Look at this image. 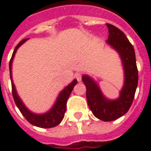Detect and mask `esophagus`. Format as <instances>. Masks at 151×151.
I'll list each match as a JSON object with an SVG mask.
<instances>
[{"mask_svg": "<svg viewBox=\"0 0 151 151\" xmlns=\"http://www.w3.org/2000/svg\"><path fill=\"white\" fill-rule=\"evenodd\" d=\"M81 77H82V75H81V73H77L75 74L76 79H77L78 81H81Z\"/></svg>", "mask_w": 151, "mask_h": 151, "instance_id": "34e87169", "label": "esophagus"}]
</instances>
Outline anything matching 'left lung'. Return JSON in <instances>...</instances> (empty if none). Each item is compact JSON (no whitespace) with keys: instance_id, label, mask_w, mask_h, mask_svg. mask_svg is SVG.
Masks as SVG:
<instances>
[{"instance_id":"8db88e82","label":"left lung","mask_w":151,"mask_h":151,"mask_svg":"<svg viewBox=\"0 0 151 151\" xmlns=\"http://www.w3.org/2000/svg\"><path fill=\"white\" fill-rule=\"evenodd\" d=\"M106 26L109 30L106 42L119 53L124 66V84L120 97L109 100L92 78L84 75L82 81L86 87L87 102L92 114L103 122H111L126 114L131 106L138 85V69L133 46L129 39L117 27L109 23Z\"/></svg>"}]
</instances>
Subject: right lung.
Listing matches in <instances>:
<instances>
[{
  "label": "right lung",
  "mask_w": 151,
  "mask_h": 151,
  "mask_svg": "<svg viewBox=\"0 0 151 151\" xmlns=\"http://www.w3.org/2000/svg\"><path fill=\"white\" fill-rule=\"evenodd\" d=\"M28 38L24 39L22 41H20L18 44V45L15 47V50L12 53V56L11 58L10 62H9V70H10V78L12 81V96L13 99L15 101V104L20 110V112L22 113V114L24 116V117L31 124H34L35 126L39 127V128H43V129H49V128H53L62 122V120L64 117L65 113L66 110V102L68 99L70 95L73 87L77 85V80H73L72 82L66 86L64 88L60 94L59 95V97L56 100V103H55L53 107L48 112L44 114H35L34 113L30 112L27 109L22 100L18 96L16 90H15V85L13 84L12 78V63L13 58L15 56V54L17 49L24 43L25 41H27Z\"/></svg>",
  "instance_id": "add662e5"
}]
</instances>
